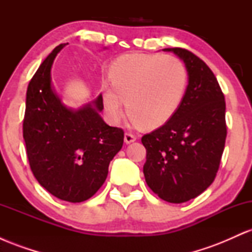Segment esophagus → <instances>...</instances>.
<instances>
[{
    "label": "esophagus",
    "instance_id": "esophagus-1",
    "mask_svg": "<svg viewBox=\"0 0 252 252\" xmlns=\"http://www.w3.org/2000/svg\"><path fill=\"white\" fill-rule=\"evenodd\" d=\"M135 141H136V136L134 134H131V132H126V134H124V142L126 144L135 142Z\"/></svg>",
    "mask_w": 252,
    "mask_h": 252
}]
</instances>
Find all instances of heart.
<instances>
[{"label": "heart", "instance_id": "1", "mask_svg": "<svg viewBox=\"0 0 252 252\" xmlns=\"http://www.w3.org/2000/svg\"><path fill=\"white\" fill-rule=\"evenodd\" d=\"M103 104L112 122L123 116L121 100L136 126L156 129L175 115L189 82L186 66L174 56L129 53L110 65Z\"/></svg>", "mask_w": 252, "mask_h": 252}]
</instances>
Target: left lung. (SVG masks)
Listing matches in <instances>:
<instances>
[{
  "label": "left lung",
  "instance_id": "1",
  "mask_svg": "<svg viewBox=\"0 0 252 252\" xmlns=\"http://www.w3.org/2000/svg\"><path fill=\"white\" fill-rule=\"evenodd\" d=\"M163 51L185 63L189 85L174 116L142 137L147 149L143 174L162 200L181 204L215 180L226 138V106L216 76L200 58L179 47Z\"/></svg>",
  "mask_w": 252,
  "mask_h": 252
}]
</instances>
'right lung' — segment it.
Returning a JSON list of instances; mask_svg holds the SVG:
<instances>
[{
  "label": "right lung",
  "mask_w": 252,
  "mask_h": 252,
  "mask_svg": "<svg viewBox=\"0 0 252 252\" xmlns=\"http://www.w3.org/2000/svg\"><path fill=\"white\" fill-rule=\"evenodd\" d=\"M60 43L43 60L27 89L24 138L32 172L46 190L62 200L82 202L102 187L110 161L123 146L124 132L100 117L99 94L83 108H67L52 86Z\"/></svg>",
  "instance_id": "1"
}]
</instances>
